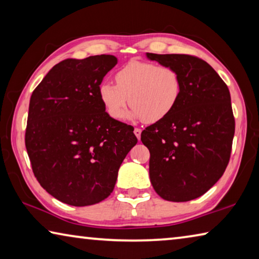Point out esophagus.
I'll use <instances>...</instances> for the list:
<instances>
[{
  "instance_id": "34e87169",
  "label": "esophagus",
  "mask_w": 259,
  "mask_h": 259,
  "mask_svg": "<svg viewBox=\"0 0 259 259\" xmlns=\"http://www.w3.org/2000/svg\"><path fill=\"white\" fill-rule=\"evenodd\" d=\"M134 134H135L136 137H137V138L139 139V138H140V135H142V130H140L139 128H135Z\"/></svg>"
}]
</instances>
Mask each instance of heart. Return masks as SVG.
Instances as JSON below:
<instances>
[{"instance_id":"b5f03b06","label":"heart","mask_w":259,"mask_h":259,"mask_svg":"<svg viewBox=\"0 0 259 259\" xmlns=\"http://www.w3.org/2000/svg\"><path fill=\"white\" fill-rule=\"evenodd\" d=\"M115 82L116 85L103 82L98 89L105 111L115 120L123 116L129 100V119L155 123L172 113L182 96V78L176 69L150 61H129L116 72Z\"/></svg>"}]
</instances>
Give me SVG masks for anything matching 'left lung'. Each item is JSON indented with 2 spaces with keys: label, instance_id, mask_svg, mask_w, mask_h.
<instances>
[{
  "label": "left lung",
  "instance_id": "left-lung-1",
  "mask_svg": "<svg viewBox=\"0 0 259 259\" xmlns=\"http://www.w3.org/2000/svg\"><path fill=\"white\" fill-rule=\"evenodd\" d=\"M146 57L176 69L183 85L172 113L140 136L151 154L152 186L166 201L194 200L218 182L229 164L235 130L229 88L196 57L150 52Z\"/></svg>",
  "mask_w": 259,
  "mask_h": 259
}]
</instances>
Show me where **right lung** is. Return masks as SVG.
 Returning <instances> with one entry per match:
<instances>
[{
  "label": "right lung",
  "mask_w": 259,
  "mask_h": 259,
  "mask_svg": "<svg viewBox=\"0 0 259 259\" xmlns=\"http://www.w3.org/2000/svg\"><path fill=\"white\" fill-rule=\"evenodd\" d=\"M117 64L112 55L66 59L33 91L25 144L33 172L61 202L85 207L107 198L137 144L131 125L105 112L98 89Z\"/></svg>",
  "instance_id": "right-lung-1"
}]
</instances>
